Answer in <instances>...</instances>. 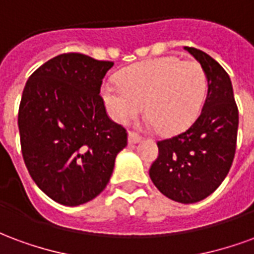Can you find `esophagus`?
Returning <instances> with one entry per match:
<instances>
[{"label": "esophagus", "instance_id": "obj_1", "mask_svg": "<svg viewBox=\"0 0 254 254\" xmlns=\"http://www.w3.org/2000/svg\"><path fill=\"white\" fill-rule=\"evenodd\" d=\"M127 141H129V144H137L140 143V141H143V137L138 136L137 133L129 132L127 133Z\"/></svg>", "mask_w": 254, "mask_h": 254}]
</instances>
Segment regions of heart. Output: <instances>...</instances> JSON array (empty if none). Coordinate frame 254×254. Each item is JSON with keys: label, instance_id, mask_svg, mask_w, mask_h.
<instances>
[{"label": "heart", "instance_id": "1", "mask_svg": "<svg viewBox=\"0 0 254 254\" xmlns=\"http://www.w3.org/2000/svg\"><path fill=\"white\" fill-rule=\"evenodd\" d=\"M118 83L100 88L110 117L127 124L141 111L162 134H174L190 127L201 111L207 76L193 60L160 57L127 67Z\"/></svg>", "mask_w": 254, "mask_h": 254}]
</instances>
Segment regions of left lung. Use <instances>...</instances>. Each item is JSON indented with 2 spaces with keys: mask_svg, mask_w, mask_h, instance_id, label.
Segmentation results:
<instances>
[{
  "mask_svg": "<svg viewBox=\"0 0 254 254\" xmlns=\"http://www.w3.org/2000/svg\"><path fill=\"white\" fill-rule=\"evenodd\" d=\"M184 49L205 72L207 98L187 132L158 143L159 156L149 169V177L166 197L191 204L212 194L229 174L237 144L238 109L223 67L207 53Z\"/></svg>",
  "mask_w": 254,
  "mask_h": 254,
  "instance_id": "left-lung-1",
  "label": "left lung"
}]
</instances>
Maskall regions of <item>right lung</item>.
I'll use <instances>...</instances> for the list:
<instances>
[{"mask_svg": "<svg viewBox=\"0 0 254 254\" xmlns=\"http://www.w3.org/2000/svg\"><path fill=\"white\" fill-rule=\"evenodd\" d=\"M114 63L80 53L49 60L25 84L19 109L21 152L38 188L76 207L103 191L127 130L113 122L100 85Z\"/></svg>", "mask_w": 254, "mask_h": 254, "instance_id": "1", "label": "right lung"}]
</instances>
